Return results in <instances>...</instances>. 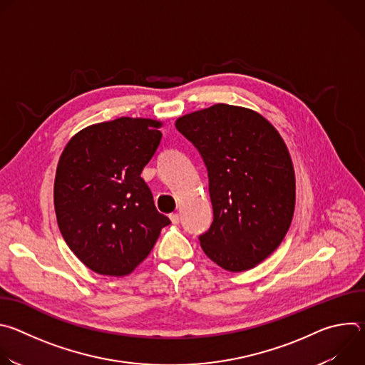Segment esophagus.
Segmentation results:
<instances>
[{"label": "esophagus", "mask_w": 365, "mask_h": 365, "mask_svg": "<svg viewBox=\"0 0 365 365\" xmlns=\"http://www.w3.org/2000/svg\"><path fill=\"white\" fill-rule=\"evenodd\" d=\"M170 221L173 224H179L180 222V215L179 214H170Z\"/></svg>", "instance_id": "1"}]
</instances>
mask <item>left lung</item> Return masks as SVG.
<instances>
[{"label": "left lung", "instance_id": "left-lung-1", "mask_svg": "<svg viewBox=\"0 0 365 365\" xmlns=\"http://www.w3.org/2000/svg\"><path fill=\"white\" fill-rule=\"evenodd\" d=\"M176 128L199 151L210 179L214 221L199 241L228 272L266 259L294 211V170L277 130L255 111L217 103L180 117Z\"/></svg>", "mask_w": 365, "mask_h": 365}]
</instances>
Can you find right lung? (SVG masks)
<instances>
[{"mask_svg":"<svg viewBox=\"0 0 365 365\" xmlns=\"http://www.w3.org/2000/svg\"><path fill=\"white\" fill-rule=\"evenodd\" d=\"M160 125L128 117L89 125L61 155L58 225L73 254L98 274H130L170 224L140 176L160 144Z\"/></svg>","mask_w":365,"mask_h":365,"instance_id":"add662e5","label":"right lung"}]
</instances>
